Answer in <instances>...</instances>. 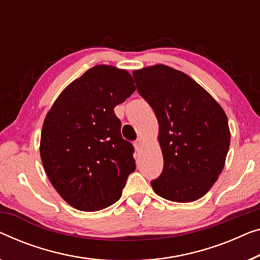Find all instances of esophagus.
Instances as JSON below:
<instances>
[{"label": "esophagus", "mask_w": 260, "mask_h": 260, "mask_svg": "<svg viewBox=\"0 0 260 260\" xmlns=\"http://www.w3.org/2000/svg\"><path fill=\"white\" fill-rule=\"evenodd\" d=\"M135 144V148H136V150H141V148H142V145H143V139L142 138H138V139H136V142L134 143Z\"/></svg>", "instance_id": "1"}]
</instances>
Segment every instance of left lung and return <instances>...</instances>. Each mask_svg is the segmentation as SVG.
<instances>
[{
    "label": "left lung",
    "instance_id": "8db88e82",
    "mask_svg": "<svg viewBox=\"0 0 260 260\" xmlns=\"http://www.w3.org/2000/svg\"><path fill=\"white\" fill-rule=\"evenodd\" d=\"M133 75L159 125L164 167L151 182L153 191L171 202L197 201L225 165L231 137L225 111L203 86L171 67L156 64Z\"/></svg>",
    "mask_w": 260,
    "mask_h": 260
}]
</instances>
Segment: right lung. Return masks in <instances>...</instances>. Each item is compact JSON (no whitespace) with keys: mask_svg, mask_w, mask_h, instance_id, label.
I'll use <instances>...</instances> for the list:
<instances>
[{"mask_svg":"<svg viewBox=\"0 0 260 260\" xmlns=\"http://www.w3.org/2000/svg\"><path fill=\"white\" fill-rule=\"evenodd\" d=\"M135 90L126 70L99 64L71 82L48 111L41 159L52 186L73 208L99 211L121 198L136 164L114 108Z\"/></svg>","mask_w":260,"mask_h":260,"instance_id":"obj_1","label":"right lung"}]
</instances>
